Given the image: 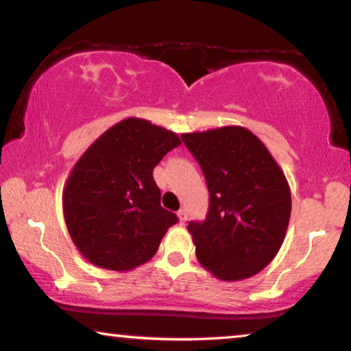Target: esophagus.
<instances>
[{"instance_id":"esophagus-1","label":"esophagus","mask_w":351,"mask_h":351,"mask_svg":"<svg viewBox=\"0 0 351 351\" xmlns=\"http://www.w3.org/2000/svg\"><path fill=\"white\" fill-rule=\"evenodd\" d=\"M178 219H180L181 224H184L187 221V210L186 208H181L180 211H178Z\"/></svg>"}]
</instances>
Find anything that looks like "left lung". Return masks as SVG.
Returning <instances> with one entry per match:
<instances>
[{
    "label": "left lung",
    "mask_w": 351,
    "mask_h": 351,
    "mask_svg": "<svg viewBox=\"0 0 351 351\" xmlns=\"http://www.w3.org/2000/svg\"><path fill=\"white\" fill-rule=\"evenodd\" d=\"M210 192L204 223L191 221L195 256L216 278L239 281L267 267L283 243L291 216L286 176L253 132L227 125L182 133Z\"/></svg>",
    "instance_id": "8db88e82"
}]
</instances>
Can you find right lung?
Returning <instances> with one entry per match:
<instances>
[{"instance_id":"add662e5","label":"right lung","mask_w":351,"mask_h":351,"mask_svg":"<svg viewBox=\"0 0 351 351\" xmlns=\"http://www.w3.org/2000/svg\"><path fill=\"white\" fill-rule=\"evenodd\" d=\"M180 145L175 132L128 117L79 157L63 187V216L88 263L127 272L156 254L178 216L160 206L152 170Z\"/></svg>"}]
</instances>
